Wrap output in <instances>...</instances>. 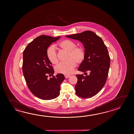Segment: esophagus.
I'll use <instances>...</instances> for the list:
<instances>
[{"mask_svg": "<svg viewBox=\"0 0 134 134\" xmlns=\"http://www.w3.org/2000/svg\"><path fill=\"white\" fill-rule=\"evenodd\" d=\"M70 77V75H65V78H66V79L68 78L69 77Z\"/></svg>", "mask_w": 134, "mask_h": 134, "instance_id": "1", "label": "esophagus"}]
</instances>
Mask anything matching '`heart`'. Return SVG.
Wrapping results in <instances>:
<instances>
[{"instance_id":"heart-1","label":"heart","mask_w":134,"mask_h":134,"mask_svg":"<svg viewBox=\"0 0 134 134\" xmlns=\"http://www.w3.org/2000/svg\"><path fill=\"white\" fill-rule=\"evenodd\" d=\"M59 46L64 50L68 52L67 57L68 61L61 62L55 66V70L58 73L71 74L76 66V63L80 64L82 62L85 57L84 49L81 47H76V44L70 40L62 41L59 43ZM46 55L49 61L53 64H57L58 62L57 54L54 46L49 47Z\"/></svg>"}]
</instances>
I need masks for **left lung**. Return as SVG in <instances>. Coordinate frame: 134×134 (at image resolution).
Returning <instances> with one entry per match:
<instances>
[{"label": "left lung", "instance_id": "8db88e82", "mask_svg": "<svg viewBox=\"0 0 134 134\" xmlns=\"http://www.w3.org/2000/svg\"><path fill=\"white\" fill-rule=\"evenodd\" d=\"M66 36L79 41L85 49V57L78 70L83 72L86 76L76 75V94L84 98L93 97L102 89L108 77L110 58L107 47L100 37L90 31ZM87 71L90 73L88 75Z\"/></svg>", "mask_w": 134, "mask_h": 134}]
</instances>
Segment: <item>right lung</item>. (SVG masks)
Returning a JSON list of instances; mask_svg holds the SVG:
<instances>
[{
    "mask_svg": "<svg viewBox=\"0 0 134 134\" xmlns=\"http://www.w3.org/2000/svg\"><path fill=\"white\" fill-rule=\"evenodd\" d=\"M60 36L41 35L29 43L23 53V71L26 82L32 93L42 100H51L60 93V85L65 80L63 74L53 75L54 70L46 51Z\"/></svg>",
    "mask_w": 134,
    "mask_h": 134,
    "instance_id": "add662e5",
    "label": "right lung"
}]
</instances>
